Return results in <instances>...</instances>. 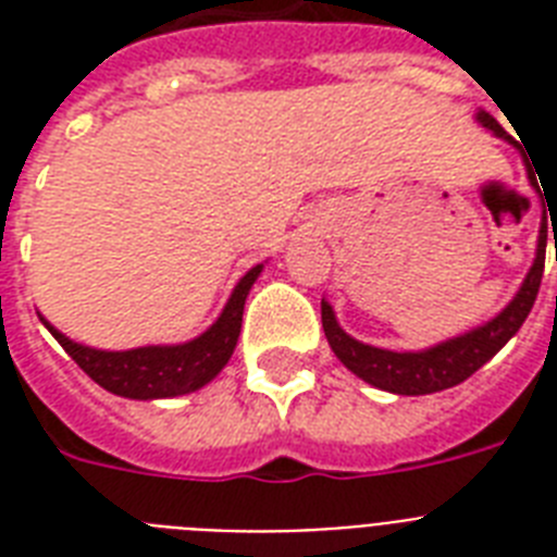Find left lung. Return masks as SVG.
<instances>
[{"mask_svg":"<svg viewBox=\"0 0 557 557\" xmlns=\"http://www.w3.org/2000/svg\"><path fill=\"white\" fill-rule=\"evenodd\" d=\"M476 121L485 129H492L503 141L518 144L511 141V135L483 109L476 112ZM541 277H544V243L537 239V257L532 262V269H529L527 280H523V286L497 318L466 332V335H459V338L442 341L436 347L422 349V352H393V349L361 344V341L341 330L338 321H335V312H332V306L326 300L321 304L323 332H326L332 352L341 358V364L356 372L358 379H364L367 384L387 389V393H398V396H428V393H440V389L462 384L468 375H474L485 361H492L509 344L511 335L523 326L532 306H535Z\"/></svg>","mask_w":557,"mask_h":557,"instance_id":"obj_1","label":"left lung"}]
</instances>
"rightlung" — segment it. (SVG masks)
Returning <instances> with one entry per match:
<instances>
[{"mask_svg":"<svg viewBox=\"0 0 557 557\" xmlns=\"http://www.w3.org/2000/svg\"><path fill=\"white\" fill-rule=\"evenodd\" d=\"M260 271L262 265H253L236 283L225 309L208 332H201L199 338L187 341V344H173V347H138L124 349V352L91 349L65 338L63 332L54 330L46 318H39V321L46 323V330L77 361V367L109 393L138 398V401L185 396V393H193L216 379L222 367L231 361L236 341H239V330H243L245 297L251 292L253 280L260 277Z\"/></svg>","mask_w":557,"mask_h":557,"instance_id":"obj_1","label":"right lung"}]
</instances>
